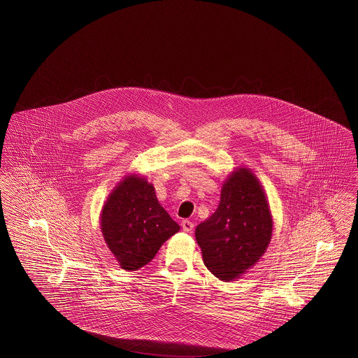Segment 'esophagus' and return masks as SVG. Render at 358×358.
I'll return each instance as SVG.
<instances>
[{
  "label": "esophagus",
  "instance_id": "obj_1",
  "mask_svg": "<svg viewBox=\"0 0 358 358\" xmlns=\"http://www.w3.org/2000/svg\"><path fill=\"white\" fill-rule=\"evenodd\" d=\"M181 227H182V229H184L185 232H192V229L194 228V224L190 222V220H182Z\"/></svg>",
  "mask_w": 358,
  "mask_h": 358
}]
</instances>
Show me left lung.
<instances>
[{
  "mask_svg": "<svg viewBox=\"0 0 358 358\" xmlns=\"http://www.w3.org/2000/svg\"><path fill=\"white\" fill-rule=\"evenodd\" d=\"M208 270L229 282L250 270L273 236V216L255 174L238 168L222 184L216 212L196 228Z\"/></svg>",
  "mask_w": 358,
  "mask_h": 358,
  "instance_id": "left-lung-1",
  "label": "left lung"
}]
</instances>
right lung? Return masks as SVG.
Instances as JSON below:
<instances>
[{
    "label": "right lung",
    "mask_w": 358,
    "mask_h": 358,
    "mask_svg": "<svg viewBox=\"0 0 358 358\" xmlns=\"http://www.w3.org/2000/svg\"><path fill=\"white\" fill-rule=\"evenodd\" d=\"M103 238L120 268L136 271L153 260L180 225L158 203L153 184L126 176L110 193L101 215Z\"/></svg>",
    "instance_id": "right-lung-1"
}]
</instances>
